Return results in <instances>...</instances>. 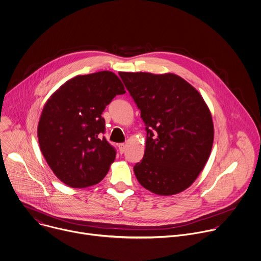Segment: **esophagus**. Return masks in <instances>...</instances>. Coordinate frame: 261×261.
<instances>
[{
    "label": "esophagus",
    "mask_w": 261,
    "mask_h": 261,
    "mask_svg": "<svg viewBox=\"0 0 261 261\" xmlns=\"http://www.w3.org/2000/svg\"><path fill=\"white\" fill-rule=\"evenodd\" d=\"M118 147H119L120 153H123V152L125 151V149H126V145H125L124 143H120V144L118 145Z\"/></svg>",
    "instance_id": "34e87169"
}]
</instances>
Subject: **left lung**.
<instances>
[{
  "instance_id": "8db88e82",
  "label": "left lung",
  "mask_w": 261,
  "mask_h": 261,
  "mask_svg": "<svg viewBox=\"0 0 261 261\" xmlns=\"http://www.w3.org/2000/svg\"><path fill=\"white\" fill-rule=\"evenodd\" d=\"M119 74L145 124L144 155L134 166L138 182L161 196L187 190L205 167L213 144L212 117L203 97L174 73Z\"/></svg>"
}]
</instances>
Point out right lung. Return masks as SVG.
<instances>
[{
	"instance_id": "1",
	"label": "right lung",
	"mask_w": 261,
	"mask_h": 261,
	"mask_svg": "<svg viewBox=\"0 0 261 261\" xmlns=\"http://www.w3.org/2000/svg\"><path fill=\"white\" fill-rule=\"evenodd\" d=\"M121 80L103 70L65 82L44 106L38 138L54 174L68 187L82 189L100 182L116 159V149L102 134V112L116 95L124 94Z\"/></svg>"
}]
</instances>
